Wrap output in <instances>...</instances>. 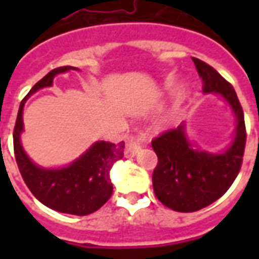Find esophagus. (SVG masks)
<instances>
[{"label":"esophagus","instance_id":"esophagus-1","mask_svg":"<svg viewBox=\"0 0 259 259\" xmlns=\"http://www.w3.org/2000/svg\"><path fill=\"white\" fill-rule=\"evenodd\" d=\"M146 141V135L140 133L137 136H130L127 141H126V147H124V157L132 158L135 157L141 148V144Z\"/></svg>","mask_w":259,"mask_h":259}]
</instances>
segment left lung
<instances>
[{"label": "left lung", "instance_id": "1", "mask_svg": "<svg viewBox=\"0 0 259 259\" xmlns=\"http://www.w3.org/2000/svg\"><path fill=\"white\" fill-rule=\"evenodd\" d=\"M204 94H218L236 116L233 140L223 152L202 151L189 140L185 123L154 139L158 165L152 186L163 205L178 212H194L221 198L239 175L245 147L244 113L232 84L215 69L193 58Z\"/></svg>", "mask_w": 259, "mask_h": 259}]
</instances>
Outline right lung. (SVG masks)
<instances>
[{"label":"right lung","instance_id":"right-lung-1","mask_svg":"<svg viewBox=\"0 0 259 259\" xmlns=\"http://www.w3.org/2000/svg\"><path fill=\"white\" fill-rule=\"evenodd\" d=\"M68 70L79 69L73 66L54 69L37 81L20 102L14 130V150L20 175L37 200L54 211L83 217L96 212L112 195L109 170L113 163L123 158V141L119 144L96 141L77 159L62 168L38 166L26 154L20 141L23 132V107L27 97L44 87H51L54 77Z\"/></svg>","mask_w":259,"mask_h":259}]
</instances>
